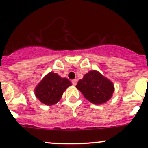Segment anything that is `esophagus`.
Listing matches in <instances>:
<instances>
[{
  "instance_id": "esophagus-1",
  "label": "esophagus",
  "mask_w": 148,
  "mask_h": 148,
  "mask_svg": "<svg viewBox=\"0 0 148 148\" xmlns=\"http://www.w3.org/2000/svg\"><path fill=\"white\" fill-rule=\"evenodd\" d=\"M77 82H78L77 79H73V80H72V83H73V85H76Z\"/></svg>"
}]
</instances>
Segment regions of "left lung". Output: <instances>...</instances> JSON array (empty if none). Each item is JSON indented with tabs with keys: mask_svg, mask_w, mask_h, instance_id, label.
Wrapping results in <instances>:
<instances>
[{
	"mask_svg": "<svg viewBox=\"0 0 148 148\" xmlns=\"http://www.w3.org/2000/svg\"><path fill=\"white\" fill-rule=\"evenodd\" d=\"M76 87L86 99L92 104H104L112 96L114 87L113 83L96 70L85 74L78 81Z\"/></svg>",
	"mask_w": 148,
	"mask_h": 148,
	"instance_id": "obj_1",
	"label": "left lung"
}]
</instances>
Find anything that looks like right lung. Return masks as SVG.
I'll list each match as a JSON object with an SVG mask.
<instances>
[{
	"instance_id": "1",
	"label": "right lung",
	"mask_w": 148,
	"mask_h": 148,
	"mask_svg": "<svg viewBox=\"0 0 148 148\" xmlns=\"http://www.w3.org/2000/svg\"><path fill=\"white\" fill-rule=\"evenodd\" d=\"M72 84L66 78H61L57 73H49L40 81L35 90L36 97L47 105L56 104L63 92Z\"/></svg>"
}]
</instances>
